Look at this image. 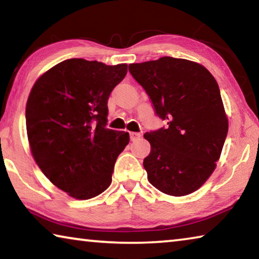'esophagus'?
<instances>
[{
    "instance_id": "1",
    "label": "esophagus",
    "mask_w": 259,
    "mask_h": 259,
    "mask_svg": "<svg viewBox=\"0 0 259 259\" xmlns=\"http://www.w3.org/2000/svg\"><path fill=\"white\" fill-rule=\"evenodd\" d=\"M140 137H142V135H140L139 133H130L131 142H136V140L140 139Z\"/></svg>"
}]
</instances>
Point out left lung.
Segmentation results:
<instances>
[{"instance_id": "obj_1", "label": "left lung", "mask_w": 259, "mask_h": 259, "mask_svg": "<svg viewBox=\"0 0 259 259\" xmlns=\"http://www.w3.org/2000/svg\"><path fill=\"white\" fill-rule=\"evenodd\" d=\"M129 72L165 122L144 135L148 182L165 194H190L216 168L229 130L217 82L202 65L172 57L130 64Z\"/></svg>"}]
</instances>
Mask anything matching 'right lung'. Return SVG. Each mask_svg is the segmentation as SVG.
Masks as SVG:
<instances>
[{"label": "right lung", "mask_w": 259, "mask_h": 259, "mask_svg": "<svg viewBox=\"0 0 259 259\" xmlns=\"http://www.w3.org/2000/svg\"><path fill=\"white\" fill-rule=\"evenodd\" d=\"M126 72V64L73 58L32 88L26 105L30 151L47 178L72 198H95L111 185L129 134L106 128L107 100Z\"/></svg>", "instance_id": "add662e5"}]
</instances>
